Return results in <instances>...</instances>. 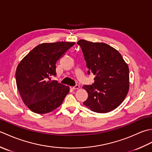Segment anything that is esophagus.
Segmentation results:
<instances>
[{
  "label": "esophagus",
  "mask_w": 152,
  "mask_h": 152,
  "mask_svg": "<svg viewBox=\"0 0 152 152\" xmlns=\"http://www.w3.org/2000/svg\"><path fill=\"white\" fill-rule=\"evenodd\" d=\"M79 88H80V86H78V85H76L75 86L72 87V89H78Z\"/></svg>",
  "instance_id": "34e87169"
}]
</instances>
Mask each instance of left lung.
Listing matches in <instances>:
<instances>
[{
  "mask_svg": "<svg viewBox=\"0 0 152 152\" xmlns=\"http://www.w3.org/2000/svg\"><path fill=\"white\" fill-rule=\"evenodd\" d=\"M88 68V74L95 75L92 85L83 86L88 98L86 107L97 113L114 110L124 101L129 89V70L121 55L109 45L80 40Z\"/></svg>",
  "mask_w": 152,
  "mask_h": 152,
  "instance_id": "8db88e82",
  "label": "left lung"
}]
</instances>
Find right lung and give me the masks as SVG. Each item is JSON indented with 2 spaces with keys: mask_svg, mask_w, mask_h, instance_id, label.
<instances>
[{
  "mask_svg": "<svg viewBox=\"0 0 152 152\" xmlns=\"http://www.w3.org/2000/svg\"><path fill=\"white\" fill-rule=\"evenodd\" d=\"M74 44H40L19 63L15 72L16 84L23 101L31 111L46 114L62 104L69 93V87L51 80V77L56 76L57 61Z\"/></svg>",
  "mask_w": 152,
  "mask_h": 152,
  "instance_id": "add662e5",
  "label": "right lung"
}]
</instances>
